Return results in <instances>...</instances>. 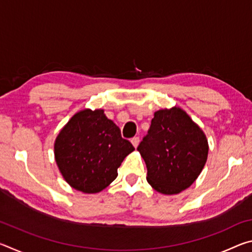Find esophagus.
Here are the masks:
<instances>
[{
    "mask_svg": "<svg viewBox=\"0 0 252 252\" xmlns=\"http://www.w3.org/2000/svg\"><path fill=\"white\" fill-rule=\"evenodd\" d=\"M131 142H132V144H133L134 148L138 147V144H139V136H134V138H132Z\"/></svg>",
    "mask_w": 252,
    "mask_h": 252,
    "instance_id": "obj_1",
    "label": "esophagus"
}]
</instances>
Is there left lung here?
I'll return each instance as SVG.
<instances>
[{"label":"left lung","mask_w":252,"mask_h":252,"mask_svg":"<svg viewBox=\"0 0 252 252\" xmlns=\"http://www.w3.org/2000/svg\"><path fill=\"white\" fill-rule=\"evenodd\" d=\"M136 149L147 164L148 182L163 194H177L192 185L209 150L202 130L179 108L157 111Z\"/></svg>","instance_id":"1"}]
</instances>
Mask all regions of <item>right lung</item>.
<instances>
[{
	"label": "right lung",
	"mask_w": 252,
	"mask_h": 252,
	"mask_svg": "<svg viewBox=\"0 0 252 252\" xmlns=\"http://www.w3.org/2000/svg\"><path fill=\"white\" fill-rule=\"evenodd\" d=\"M134 150L103 110H83L71 118L54 144L63 178L84 193L100 192L118 176V168Z\"/></svg>",
	"instance_id": "right-lung-1"
}]
</instances>
